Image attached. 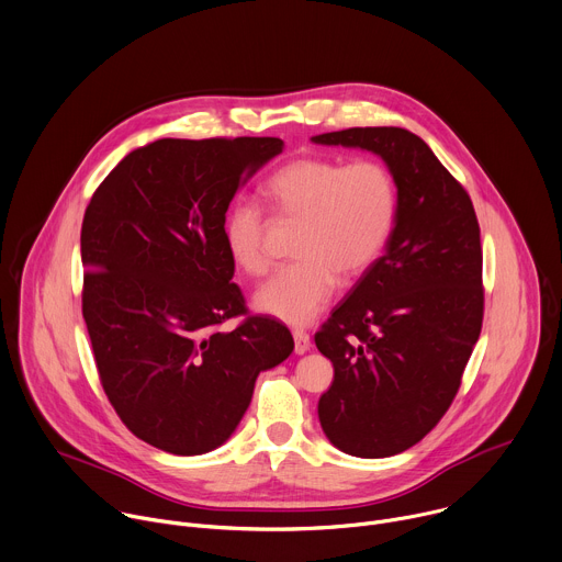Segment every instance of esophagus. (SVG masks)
Listing matches in <instances>:
<instances>
[{"label":"esophagus","mask_w":562,"mask_h":562,"mask_svg":"<svg viewBox=\"0 0 562 562\" xmlns=\"http://www.w3.org/2000/svg\"><path fill=\"white\" fill-rule=\"evenodd\" d=\"M293 341L297 355H304L311 348V335L304 328H293Z\"/></svg>","instance_id":"1"}]
</instances>
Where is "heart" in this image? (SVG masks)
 Instances as JSON below:
<instances>
[{
    "instance_id": "heart-1",
    "label": "heart",
    "mask_w": 562,
    "mask_h": 562,
    "mask_svg": "<svg viewBox=\"0 0 562 562\" xmlns=\"http://www.w3.org/2000/svg\"><path fill=\"white\" fill-rule=\"evenodd\" d=\"M265 199L278 221H300L293 254L258 293L256 306L289 324L311 322L344 280L361 276L386 249L397 223V182L372 158L341 160L300 156L265 182ZM269 221L249 201H236L225 216V245L234 265L249 276L271 267Z\"/></svg>"
}]
</instances>
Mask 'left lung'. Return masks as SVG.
I'll return each mask as SVG.
<instances>
[{
	"label": "left lung",
	"instance_id": "obj_1",
	"mask_svg": "<svg viewBox=\"0 0 562 562\" xmlns=\"http://www.w3.org/2000/svg\"><path fill=\"white\" fill-rule=\"evenodd\" d=\"M313 143L378 154L397 182L386 254L315 333L335 370L317 404L324 435L352 457H393L448 413L481 335L479 221L463 184L404 127H348Z\"/></svg>",
	"mask_w": 562,
	"mask_h": 562
}]
</instances>
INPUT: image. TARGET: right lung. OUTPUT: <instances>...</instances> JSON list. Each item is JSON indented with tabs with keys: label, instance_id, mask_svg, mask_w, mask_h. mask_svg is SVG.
<instances>
[{
	"label": "right lung",
	"instance_id": "right-lung-1",
	"mask_svg": "<svg viewBox=\"0 0 562 562\" xmlns=\"http://www.w3.org/2000/svg\"><path fill=\"white\" fill-rule=\"evenodd\" d=\"M284 143L273 136L158 138L97 187L81 225L83 319L101 386L145 443L180 454L223 446L260 370L293 337L249 315L225 245V214ZM246 315L234 331L217 326Z\"/></svg>",
	"mask_w": 562,
	"mask_h": 562
}]
</instances>
